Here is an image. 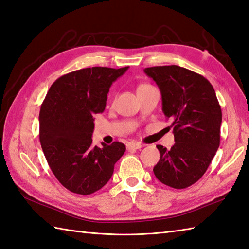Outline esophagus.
<instances>
[{
    "label": "esophagus",
    "mask_w": 249,
    "mask_h": 249,
    "mask_svg": "<svg viewBox=\"0 0 249 249\" xmlns=\"http://www.w3.org/2000/svg\"><path fill=\"white\" fill-rule=\"evenodd\" d=\"M126 147L129 151V149H139L143 147V145L141 143H138V142H128L126 144Z\"/></svg>",
    "instance_id": "34e87169"
}]
</instances>
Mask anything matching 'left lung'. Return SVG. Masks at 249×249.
Here are the masks:
<instances>
[{
	"mask_svg": "<svg viewBox=\"0 0 249 249\" xmlns=\"http://www.w3.org/2000/svg\"><path fill=\"white\" fill-rule=\"evenodd\" d=\"M159 87L162 111L174 126L175 144L157 145L154 166L159 181L174 189L192 186L203 176L219 146L222 110L209 80L179 66L145 68Z\"/></svg>",
	"mask_w": 249,
	"mask_h": 249,
	"instance_id": "1",
	"label": "left lung"
}]
</instances>
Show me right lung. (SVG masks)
<instances>
[{"instance_id":"1","label":"right lung","mask_w":249,"mask_h":249,"mask_svg":"<svg viewBox=\"0 0 249 249\" xmlns=\"http://www.w3.org/2000/svg\"><path fill=\"white\" fill-rule=\"evenodd\" d=\"M128 67H93L63 75L51 86L39 113V138L55 177L73 193L89 195L102 189L126 151L123 143L92 145L96 113L105 110L113 82Z\"/></svg>"}]
</instances>
